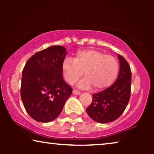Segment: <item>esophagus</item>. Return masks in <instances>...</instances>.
Listing matches in <instances>:
<instances>
[{"label": "esophagus", "mask_w": 154, "mask_h": 154, "mask_svg": "<svg viewBox=\"0 0 154 154\" xmlns=\"http://www.w3.org/2000/svg\"><path fill=\"white\" fill-rule=\"evenodd\" d=\"M72 92H73V94H77V95H79V94H81V92L79 91V90H75V89H73Z\"/></svg>", "instance_id": "1"}]
</instances>
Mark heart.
Returning <instances> with one entry per match:
<instances>
[{
	"instance_id": "obj_1",
	"label": "heart",
	"mask_w": 154,
	"mask_h": 154,
	"mask_svg": "<svg viewBox=\"0 0 154 154\" xmlns=\"http://www.w3.org/2000/svg\"><path fill=\"white\" fill-rule=\"evenodd\" d=\"M62 68L65 80L74 84L83 74L85 78L80 82L79 87L102 90L113 83L119 75V64L114 57L106 55L99 50L88 49L79 51L74 60L66 57Z\"/></svg>"
}]
</instances>
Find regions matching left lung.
<instances>
[{
  "label": "left lung",
  "mask_w": 154,
  "mask_h": 154,
  "mask_svg": "<svg viewBox=\"0 0 154 154\" xmlns=\"http://www.w3.org/2000/svg\"><path fill=\"white\" fill-rule=\"evenodd\" d=\"M118 57L120 61V71L116 81L106 90L92 94L91 104L86 109L88 115L97 123H110L119 119L129 102L131 69L123 56L119 54Z\"/></svg>",
  "instance_id": "left-lung-1"
}]
</instances>
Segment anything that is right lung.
I'll return each mask as SVG.
<instances>
[{
	"label": "right lung",
	"instance_id": "add662e5",
	"mask_svg": "<svg viewBox=\"0 0 154 154\" xmlns=\"http://www.w3.org/2000/svg\"><path fill=\"white\" fill-rule=\"evenodd\" d=\"M66 54L62 46H51L31 56L23 69L21 98L26 112L38 122L55 119L72 93L62 75Z\"/></svg>",
	"mask_w": 154,
	"mask_h": 154
}]
</instances>
